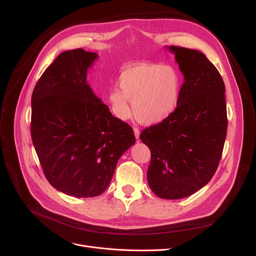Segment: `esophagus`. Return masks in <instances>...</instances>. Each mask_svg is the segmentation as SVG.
Masks as SVG:
<instances>
[{"label":"esophagus","mask_w":256,"mask_h":256,"mask_svg":"<svg viewBox=\"0 0 256 256\" xmlns=\"http://www.w3.org/2000/svg\"><path fill=\"white\" fill-rule=\"evenodd\" d=\"M134 136H136V138L138 140V138H140V130H138V128H134Z\"/></svg>","instance_id":"34e87169"}]
</instances>
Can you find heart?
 <instances>
[{
    "label": "heart",
    "mask_w": 256,
    "mask_h": 256,
    "mask_svg": "<svg viewBox=\"0 0 256 256\" xmlns=\"http://www.w3.org/2000/svg\"><path fill=\"white\" fill-rule=\"evenodd\" d=\"M109 92L108 102L116 118L130 115L131 102L136 120L143 125H157L172 115L180 102V76L172 66L140 63L124 69Z\"/></svg>",
    "instance_id": "1"
}]
</instances>
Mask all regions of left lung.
<instances>
[{"label":"left lung","instance_id":"8db88e82","mask_svg":"<svg viewBox=\"0 0 256 256\" xmlns=\"http://www.w3.org/2000/svg\"><path fill=\"white\" fill-rule=\"evenodd\" d=\"M174 53L184 74L180 102L168 118L140 136L150 150L147 180L157 196L187 198L212 180L226 138V86L218 69L202 52L177 46Z\"/></svg>","mask_w":256,"mask_h":256}]
</instances>
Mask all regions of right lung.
Here are the masks:
<instances>
[{"instance_id":"1","label":"right lung","mask_w":256,"mask_h":256,"mask_svg":"<svg viewBox=\"0 0 256 256\" xmlns=\"http://www.w3.org/2000/svg\"><path fill=\"white\" fill-rule=\"evenodd\" d=\"M97 53L62 52L32 94L30 136L46 178L74 198L97 196L109 186L134 130L114 118L88 84Z\"/></svg>"}]
</instances>
